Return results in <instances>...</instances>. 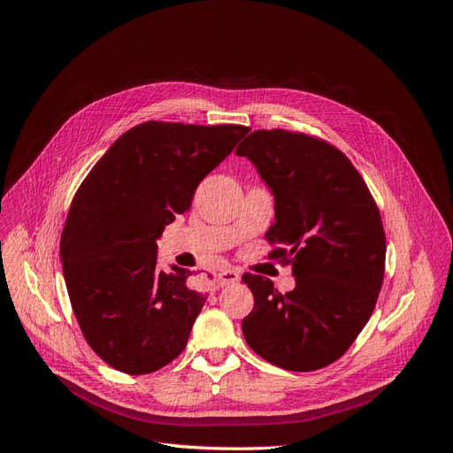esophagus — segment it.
<instances>
[{
  "instance_id": "1",
  "label": "esophagus",
  "mask_w": 453,
  "mask_h": 453,
  "mask_svg": "<svg viewBox=\"0 0 453 453\" xmlns=\"http://www.w3.org/2000/svg\"><path fill=\"white\" fill-rule=\"evenodd\" d=\"M217 280H219L220 287H229V284L239 282L241 275H239V272H236V270H222V272H219Z\"/></svg>"
}]
</instances>
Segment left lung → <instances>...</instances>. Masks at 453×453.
I'll use <instances>...</instances> for the list:
<instances>
[{"label": "left lung", "instance_id": "obj_1", "mask_svg": "<svg viewBox=\"0 0 453 453\" xmlns=\"http://www.w3.org/2000/svg\"><path fill=\"white\" fill-rule=\"evenodd\" d=\"M236 156L272 188L275 224L268 257L290 265L296 288L280 294L246 273L255 304L242 319L248 345L287 371H316L347 352L382 288L386 233L369 188L330 142L288 130H255Z\"/></svg>", "mask_w": 453, "mask_h": 453}]
</instances>
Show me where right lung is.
<instances>
[{
  "mask_svg": "<svg viewBox=\"0 0 453 453\" xmlns=\"http://www.w3.org/2000/svg\"><path fill=\"white\" fill-rule=\"evenodd\" d=\"M241 125L141 123L95 163L71 202L60 260L88 345L110 367L149 374L187 345L205 296L188 270L157 268L156 239L246 134Z\"/></svg>",
  "mask_w": 453,
  "mask_h": 453,
  "instance_id": "right-lung-1",
  "label": "right lung"
}]
</instances>
